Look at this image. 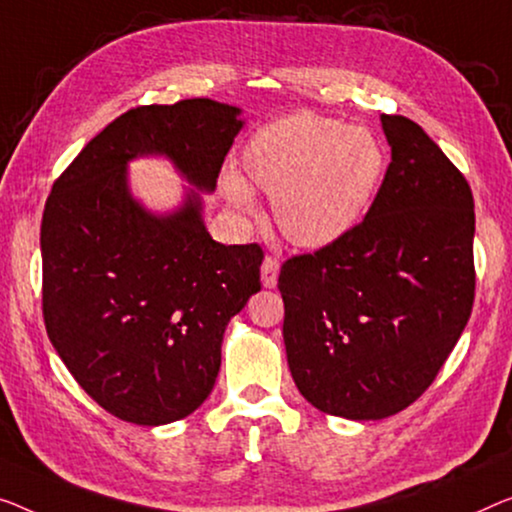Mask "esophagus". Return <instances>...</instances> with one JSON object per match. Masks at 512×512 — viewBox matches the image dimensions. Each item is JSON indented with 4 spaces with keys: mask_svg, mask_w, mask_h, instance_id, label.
<instances>
[{
    "mask_svg": "<svg viewBox=\"0 0 512 512\" xmlns=\"http://www.w3.org/2000/svg\"><path fill=\"white\" fill-rule=\"evenodd\" d=\"M278 273H280V262L278 257L273 255H266L264 262H262V285L264 287H276L278 282Z\"/></svg>",
    "mask_w": 512,
    "mask_h": 512,
    "instance_id": "34e87169",
    "label": "esophagus"
}]
</instances>
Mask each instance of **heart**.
I'll list each match as a JSON object with an SVG mask.
<instances>
[{
  "label": "heart",
  "instance_id": "1",
  "mask_svg": "<svg viewBox=\"0 0 512 512\" xmlns=\"http://www.w3.org/2000/svg\"><path fill=\"white\" fill-rule=\"evenodd\" d=\"M384 172L386 154L375 135L312 110L271 121L241 151L243 182L271 195L280 234L305 250L352 234L375 202ZM245 187L225 181L227 197L250 209Z\"/></svg>",
  "mask_w": 512,
  "mask_h": 512
}]
</instances>
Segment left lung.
<instances>
[{"label":"left lung","instance_id":"left-lung-1","mask_svg":"<svg viewBox=\"0 0 512 512\" xmlns=\"http://www.w3.org/2000/svg\"><path fill=\"white\" fill-rule=\"evenodd\" d=\"M391 163L361 225L289 257L287 363L312 407L379 421L427 391L469 322L476 294L474 195L421 126L381 114Z\"/></svg>","mask_w":512,"mask_h":512}]
</instances>
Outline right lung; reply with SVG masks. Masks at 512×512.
I'll return each instance as SVG.
<instances>
[{"mask_svg": "<svg viewBox=\"0 0 512 512\" xmlns=\"http://www.w3.org/2000/svg\"><path fill=\"white\" fill-rule=\"evenodd\" d=\"M239 112L209 98L128 110L75 156L45 202V331L89 398L121 421L165 425L209 398L225 326L262 289L264 259L259 243L213 241L195 190L177 213H149L128 193L126 163L163 154L213 190Z\"/></svg>", "mask_w": 512, "mask_h": 512, "instance_id": "add662e5", "label": "right lung"}]
</instances>
